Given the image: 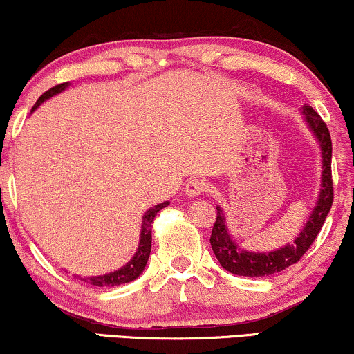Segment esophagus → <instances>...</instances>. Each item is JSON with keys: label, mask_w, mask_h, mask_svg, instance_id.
<instances>
[{"label": "esophagus", "mask_w": 354, "mask_h": 354, "mask_svg": "<svg viewBox=\"0 0 354 354\" xmlns=\"http://www.w3.org/2000/svg\"><path fill=\"white\" fill-rule=\"evenodd\" d=\"M206 187L207 185H206L205 178L195 177V178H190V180L185 183V188H183V192H185L187 196L195 198L198 195H201L203 192H206Z\"/></svg>", "instance_id": "1"}]
</instances>
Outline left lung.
<instances>
[{
    "label": "left lung",
    "mask_w": 354,
    "mask_h": 354,
    "mask_svg": "<svg viewBox=\"0 0 354 354\" xmlns=\"http://www.w3.org/2000/svg\"><path fill=\"white\" fill-rule=\"evenodd\" d=\"M303 119L308 129L311 130L314 138L317 140L322 158L321 174V190L316 201V206L309 214L306 224L299 232L298 236L290 243L280 246L277 250L266 251H248L240 248L230 236L229 227L225 224V214L222 207L217 205V219L212 227L211 246L219 264L229 272L245 277H266V275L277 274L287 269L288 266L298 263L299 258L306 253L313 241L322 229L324 221L332 207L333 187H332V140L328 129L316 111L311 106H303Z\"/></svg>",
    "instance_id": "1"
}]
</instances>
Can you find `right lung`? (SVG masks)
<instances>
[{"instance_id":"obj_1","label":"right lung","mask_w":354,"mask_h":354,"mask_svg":"<svg viewBox=\"0 0 354 354\" xmlns=\"http://www.w3.org/2000/svg\"><path fill=\"white\" fill-rule=\"evenodd\" d=\"M67 86H69V82H66V84H61V85H56L48 91H45V93L38 98L37 103L33 104L30 113H33V111H35L41 103H45L46 100H50L55 95H59L61 91H64ZM166 206H169V201L159 203V205L149 207V209L145 212L143 221H142V230H140L138 248H137V251H135L133 258L130 259L127 264L122 266V268L118 270H114V272H108L103 275H93V277H85V279L80 277V280H85L86 283L95 285V287H114V285L129 283V282H132V280L138 279L140 274L143 272L145 268H147L149 251H151V224H153L154 217H156L158 212Z\"/></svg>"}]
</instances>
